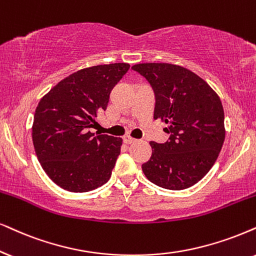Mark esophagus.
Here are the masks:
<instances>
[{"mask_svg":"<svg viewBox=\"0 0 256 256\" xmlns=\"http://www.w3.org/2000/svg\"><path fill=\"white\" fill-rule=\"evenodd\" d=\"M122 140H124V143H126V144H132V143H134L137 139L132 138V137H130V136H124V137H122Z\"/></svg>","mask_w":256,"mask_h":256,"instance_id":"obj_1","label":"esophagus"}]
</instances>
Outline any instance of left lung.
Instances as JSON below:
<instances>
[{
	"label": "left lung",
	"instance_id": "left-lung-1",
	"mask_svg": "<svg viewBox=\"0 0 256 256\" xmlns=\"http://www.w3.org/2000/svg\"><path fill=\"white\" fill-rule=\"evenodd\" d=\"M132 70L154 93V119L168 124L166 143L151 142L142 166L146 178L169 190L200 182L218 160L224 142V112L218 96L192 70L171 64H138Z\"/></svg>",
	"mask_w": 256,
	"mask_h": 256
}]
</instances>
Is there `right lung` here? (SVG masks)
Listing matches in <instances>:
<instances>
[{
  "label": "right lung",
  "mask_w": 256,
  "mask_h": 256,
  "mask_svg": "<svg viewBox=\"0 0 256 256\" xmlns=\"http://www.w3.org/2000/svg\"><path fill=\"white\" fill-rule=\"evenodd\" d=\"M128 68V64H110L80 70L38 102L32 132L35 154L44 172L62 189L90 192L111 177L122 138L94 134L90 128Z\"/></svg>",
  "instance_id": "1"
}]
</instances>
